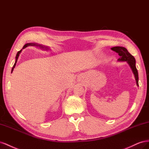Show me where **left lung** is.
<instances>
[{
    "label": "left lung",
    "mask_w": 149,
    "mask_h": 149,
    "mask_svg": "<svg viewBox=\"0 0 149 149\" xmlns=\"http://www.w3.org/2000/svg\"><path fill=\"white\" fill-rule=\"evenodd\" d=\"M113 51L118 53V56H120V58L118 59V61L121 62H127L129 63V66L130 67L132 70L134 74V77L136 80V84L137 86H139V74L137 68L135 66V59L134 57L128 52L126 48L123 47H113L111 48Z\"/></svg>",
    "instance_id": "8db88e82"
}]
</instances>
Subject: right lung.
Returning a JSON list of instances; mask_svg holds the SVG:
<instances>
[{"mask_svg": "<svg viewBox=\"0 0 149 149\" xmlns=\"http://www.w3.org/2000/svg\"><path fill=\"white\" fill-rule=\"evenodd\" d=\"M29 45L39 47L40 48H41V49H45V50H47V49H49V48L47 47H45V46H43V45H42L37 44H36H36H35V43H28V44H26L25 45H24V46L23 47L22 49H25V47H27V46H29ZM22 49H21L20 50H19V52H17V55H16V57H15V63H14V65L13 67H12V72H11V73H12V72H13V70H14V67H15V65H16V63H17V59H18V58H19V54H20V52H22Z\"/></svg>", "mask_w": 149, "mask_h": 149, "instance_id": "1", "label": "right lung"}]
</instances>
